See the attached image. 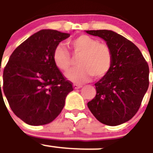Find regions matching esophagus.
Here are the masks:
<instances>
[{
    "instance_id": "obj_1",
    "label": "esophagus",
    "mask_w": 153,
    "mask_h": 153,
    "mask_svg": "<svg viewBox=\"0 0 153 153\" xmlns=\"http://www.w3.org/2000/svg\"><path fill=\"white\" fill-rule=\"evenodd\" d=\"M73 87H74V88H75V89H78V88H82V86L80 85L74 84V85H73Z\"/></svg>"
}]
</instances>
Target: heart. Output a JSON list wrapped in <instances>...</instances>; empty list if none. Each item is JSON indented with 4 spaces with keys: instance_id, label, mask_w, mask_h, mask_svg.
<instances>
[{
    "instance_id": "heart-1",
    "label": "heart",
    "mask_w": 153,
    "mask_h": 153,
    "mask_svg": "<svg viewBox=\"0 0 153 153\" xmlns=\"http://www.w3.org/2000/svg\"><path fill=\"white\" fill-rule=\"evenodd\" d=\"M72 54L78 57V68L72 69L66 76L75 83L81 84L93 76L100 78L107 74L112 63V53L107 44L99 42L95 38L82 34L68 42ZM53 61L62 71H68L71 67V58L63 45H57L53 51Z\"/></svg>"
}]
</instances>
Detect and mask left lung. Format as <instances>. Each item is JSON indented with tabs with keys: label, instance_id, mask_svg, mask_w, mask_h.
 I'll return each mask as SVG.
<instances>
[{
	"label": "left lung",
	"instance_id": "1",
	"mask_svg": "<svg viewBox=\"0 0 153 153\" xmlns=\"http://www.w3.org/2000/svg\"><path fill=\"white\" fill-rule=\"evenodd\" d=\"M86 33L104 39L112 53L109 71L95 84L96 95L88 107L100 123L119 126L139 109L149 84L148 63L135 44L112 30Z\"/></svg>",
	"mask_w": 153,
	"mask_h": 153
}]
</instances>
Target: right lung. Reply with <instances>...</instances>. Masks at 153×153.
I'll list each match as a JSON object with an SVG mask.
<instances>
[{
    "instance_id": "add662e5",
    "label": "right lung",
    "mask_w": 153,
    "mask_h": 153,
    "mask_svg": "<svg viewBox=\"0 0 153 153\" xmlns=\"http://www.w3.org/2000/svg\"><path fill=\"white\" fill-rule=\"evenodd\" d=\"M69 36L55 30H39L13 51L4 69L2 91L13 112L27 124L51 123L73 90L53 61L55 47ZM0 89L2 95L1 83Z\"/></svg>"
}]
</instances>
